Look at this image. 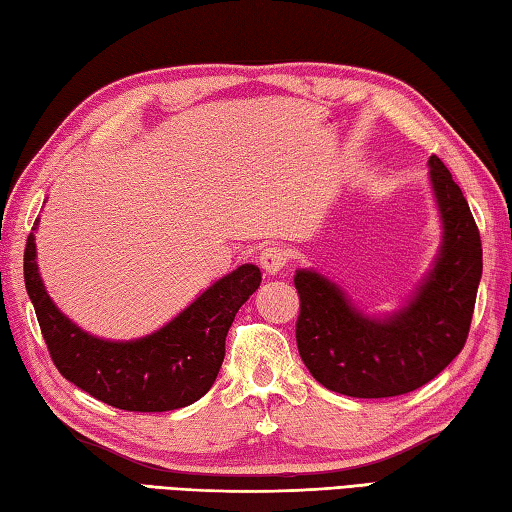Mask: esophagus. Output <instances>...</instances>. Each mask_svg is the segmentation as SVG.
<instances>
[{
    "label": "esophagus",
    "mask_w": 512,
    "mask_h": 512,
    "mask_svg": "<svg viewBox=\"0 0 512 512\" xmlns=\"http://www.w3.org/2000/svg\"><path fill=\"white\" fill-rule=\"evenodd\" d=\"M258 263L267 274H278L287 265V252L281 247H267L263 249V254L258 256Z\"/></svg>",
    "instance_id": "34e87169"
}]
</instances>
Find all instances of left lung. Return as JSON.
<instances>
[{
	"label": "left lung",
	"mask_w": 512,
	"mask_h": 512,
	"mask_svg": "<svg viewBox=\"0 0 512 512\" xmlns=\"http://www.w3.org/2000/svg\"><path fill=\"white\" fill-rule=\"evenodd\" d=\"M430 180L443 220V245L426 283L399 314L363 316L343 289L301 269L296 345L314 379L356 399L399 397L421 388L464 350L481 278V238L461 189L430 156Z\"/></svg>",
	"instance_id": "left-lung-1"
}]
</instances>
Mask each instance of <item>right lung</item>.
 I'll return each instance as SVG.
<instances>
[{
  "mask_svg": "<svg viewBox=\"0 0 512 512\" xmlns=\"http://www.w3.org/2000/svg\"><path fill=\"white\" fill-rule=\"evenodd\" d=\"M24 283L48 354L64 379L113 408L167 412L198 401L214 385L227 332L258 289L260 269L240 265L162 330L129 343L95 339L57 310L37 272L33 231L24 249Z\"/></svg>",
  "mask_w": 512,
  "mask_h": 512,
  "instance_id": "obj_1",
  "label": "right lung"
}]
</instances>
